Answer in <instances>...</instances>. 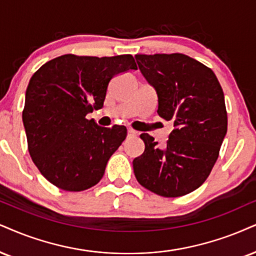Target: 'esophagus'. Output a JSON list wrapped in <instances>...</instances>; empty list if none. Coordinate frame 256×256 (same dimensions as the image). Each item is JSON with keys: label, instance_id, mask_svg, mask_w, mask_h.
<instances>
[{"label": "esophagus", "instance_id": "esophagus-1", "mask_svg": "<svg viewBox=\"0 0 256 256\" xmlns=\"http://www.w3.org/2000/svg\"><path fill=\"white\" fill-rule=\"evenodd\" d=\"M138 134V132L134 130V129H128V135H130V136H136Z\"/></svg>", "mask_w": 256, "mask_h": 256}]
</instances>
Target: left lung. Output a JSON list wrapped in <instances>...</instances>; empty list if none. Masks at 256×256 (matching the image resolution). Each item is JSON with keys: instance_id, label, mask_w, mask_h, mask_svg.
Listing matches in <instances>:
<instances>
[{"instance_id": "1", "label": "left lung", "mask_w": 256, "mask_h": 256, "mask_svg": "<svg viewBox=\"0 0 256 256\" xmlns=\"http://www.w3.org/2000/svg\"><path fill=\"white\" fill-rule=\"evenodd\" d=\"M138 68L158 94V114L173 122L166 146L146 133L133 160L138 182L167 198L185 196L209 176L228 128L224 94L211 68L182 53L136 54Z\"/></svg>"}]
</instances>
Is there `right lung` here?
Here are the masks:
<instances>
[{
    "mask_svg": "<svg viewBox=\"0 0 256 256\" xmlns=\"http://www.w3.org/2000/svg\"><path fill=\"white\" fill-rule=\"evenodd\" d=\"M128 70H138L130 54H64L32 76L22 120L32 160L51 184L78 192L102 179L127 128L100 127L86 115L103 108L109 82Z\"/></svg>",
    "mask_w": 256,
    "mask_h": 256,
    "instance_id": "1",
    "label": "right lung"
}]
</instances>
